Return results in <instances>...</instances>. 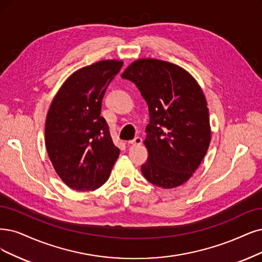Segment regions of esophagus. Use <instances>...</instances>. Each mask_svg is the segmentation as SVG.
<instances>
[{"label":"esophagus","mask_w":262,"mask_h":262,"mask_svg":"<svg viewBox=\"0 0 262 262\" xmlns=\"http://www.w3.org/2000/svg\"><path fill=\"white\" fill-rule=\"evenodd\" d=\"M141 142H142V139L140 137H136L133 140H129L128 144H130V146H139V144H141Z\"/></svg>","instance_id":"obj_1"}]
</instances>
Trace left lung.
<instances>
[{
  "label": "left lung",
  "instance_id": "obj_1",
  "mask_svg": "<svg viewBox=\"0 0 262 262\" xmlns=\"http://www.w3.org/2000/svg\"><path fill=\"white\" fill-rule=\"evenodd\" d=\"M122 77L136 84L149 108L144 178L164 189L183 185L205 157L211 137L202 89L181 67L151 58L134 61Z\"/></svg>",
  "mask_w": 262,
  "mask_h": 262
}]
</instances>
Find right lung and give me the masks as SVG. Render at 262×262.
Returning a JSON list of instances; mask_svg holds the SVG:
<instances>
[{
    "label": "right lung",
    "instance_id": "obj_1",
    "mask_svg": "<svg viewBox=\"0 0 262 262\" xmlns=\"http://www.w3.org/2000/svg\"><path fill=\"white\" fill-rule=\"evenodd\" d=\"M123 66L101 60L72 73L48 110L45 144L58 176L76 191H94L108 180L120 149L100 115L106 87Z\"/></svg>",
    "mask_w": 262,
    "mask_h": 262
}]
</instances>
